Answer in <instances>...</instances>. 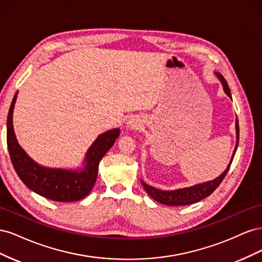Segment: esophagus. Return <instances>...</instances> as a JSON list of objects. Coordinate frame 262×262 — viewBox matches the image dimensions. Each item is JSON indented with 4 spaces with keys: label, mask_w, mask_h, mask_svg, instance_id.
Returning <instances> with one entry per match:
<instances>
[{
    "label": "esophagus",
    "mask_w": 262,
    "mask_h": 262,
    "mask_svg": "<svg viewBox=\"0 0 262 262\" xmlns=\"http://www.w3.org/2000/svg\"><path fill=\"white\" fill-rule=\"evenodd\" d=\"M128 126H129V128H131V129H136L138 125H137V123H134V122L130 121V122L128 123Z\"/></svg>",
    "instance_id": "obj_1"
}]
</instances>
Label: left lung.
<instances>
[{"mask_svg":"<svg viewBox=\"0 0 262 262\" xmlns=\"http://www.w3.org/2000/svg\"><path fill=\"white\" fill-rule=\"evenodd\" d=\"M216 75L220 78V81L222 82L224 92L227 94V96L229 98H232L231 91H229V87L227 85V82L225 81V78L219 73H216ZM236 139H237V143H236V146L234 149L232 160H231V162H229L225 171L222 173L221 176H219L216 179L208 181V182H203V184L195 185V186L190 187V188L172 190V191H164V190L156 189L154 187L148 186L147 184H145L144 181L141 180L142 185H143L144 189L146 190V192L149 194V196H152L155 201L166 204V205L177 207V205H188V204L199 202L200 200L204 199V198L209 196L214 191V190H215L220 186L221 182L223 181V179L225 178L229 167H231V164L233 162V158L235 156L237 145H238V141H239V125H238V120H237V119H236Z\"/></svg>","mask_w":262,"mask_h":262,"instance_id":"1","label":"left lung"}]
</instances>
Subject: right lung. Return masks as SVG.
<instances>
[{
  "label": "right lung",
  "mask_w": 262,
  "mask_h": 262,
  "mask_svg": "<svg viewBox=\"0 0 262 262\" xmlns=\"http://www.w3.org/2000/svg\"><path fill=\"white\" fill-rule=\"evenodd\" d=\"M17 94L12 100L7 116V148L15 171L29 189L47 199L58 202H73L91 192L97 178L98 165L119 137L120 130H109L97 138L86 154L83 170L51 169L37 165L18 145L13 129V109Z\"/></svg>",
  "instance_id": "obj_1"
}]
</instances>
